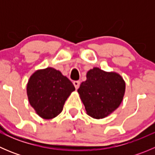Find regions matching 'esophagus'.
<instances>
[{"label": "esophagus", "instance_id": "34e87169", "mask_svg": "<svg viewBox=\"0 0 155 155\" xmlns=\"http://www.w3.org/2000/svg\"><path fill=\"white\" fill-rule=\"evenodd\" d=\"M73 85H74V86L76 89L79 88V85H80V82H79V81H74V82H73Z\"/></svg>", "mask_w": 155, "mask_h": 155}]
</instances>
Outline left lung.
<instances>
[{
  "instance_id": "1",
  "label": "left lung",
  "mask_w": 155,
  "mask_h": 155,
  "mask_svg": "<svg viewBox=\"0 0 155 155\" xmlns=\"http://www.w3.org/2000/svg\"><path fill=\"white\" fill-rule=\"evenodd\" d=\"M86 78L77 91L86 113L96 119L106 118L122 102L125 82L118 73L104 71L99 68L88 70Z\"/></svg>"
}]
</instances>
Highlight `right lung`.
<instances>
[{"instance_id": "obj_1", "label": "right lung", "mask_w": 155, "mask_h": 155, "mask_svg": "<svg viewBox=\"0 0 155 155\" xmlns=\"http://www.w3.org/2000/svg\"><path fill=\"white\" fill-rule=\"evenodd\" d=\"M75 87L68 77L53 68L37 70L30 76L27 95L31 106L43 119H52L63 110Z\"/></svg>"}]
</instances>
